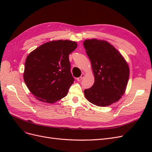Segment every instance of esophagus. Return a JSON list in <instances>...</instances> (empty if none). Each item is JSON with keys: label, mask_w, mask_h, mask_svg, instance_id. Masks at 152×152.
I'll return each mask as SVG.
<instances>
[{"label": "esophagus", "mask_w": 152, "mask_h": 152, "mask_svg": "<svg viewBox=\"0 0 152 152\" xmlns=\"http://www.w3.org/2000/svg\"><path fill=\"white\" fill-rule=\"evenodd\" d=\"M84 73H82V74L81 75V76L80 77H78L77 79V81H81L82 80V79H83V78L84 77Z\"/></svg>", "instance_id": "1"}]
</instances>
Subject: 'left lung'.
I'll return each mask as SVG.
<instances>
[{"label": "left lung", "instance_id": "8db88e82", "mask_svg": "<svg viewBox=\"0 0 152 152\" xmlns=\"http://www.w3.org/2000/svg\"><path fill=\"white\" fill-rule=\"evenodd\" d=\"M89 58L94 83L85 89V97L98 107H107L120 99L125 93L129 68L122 54L104 40L88 39L84 42Z\"/></svg>", "mask_w": 152, "mask_h": 152}]
</instances>
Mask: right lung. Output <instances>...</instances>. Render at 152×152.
I'll return each instance as SVG.
<instances>
[{
  "mask_svg": "<svg viewBox=\"0 0 152 152\" xmlns=\"http://www.w3.org/2000/svg\"><path fill=\"white\" fill-rule=\"evenodd\" d=\"M77 47L73 41L53 40L40 45L28 55L23 79L37 99L53 103L67 95L74 82L69 54Z\"/></svg>",
  "mask_w": 152,
  "mask_h": 152,
  "instance_id": "1",
  "label": "right lung"
}]
</instances>
